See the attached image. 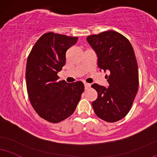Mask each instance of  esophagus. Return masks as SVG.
Here are the masks:
<instances>
[{
    "label": "esophagus",
    "instance_id": "esophagus-1",
    "mask_svg": "<svg viewBox=\"0 0 157 157\" xmlns=\"http://www.w3.org/2000/svg\"><path fill=\"white\" fill-rule=\"evenodd\" d=\"M84 89H85V90H88V89L90 88V86H91L90 84H87V83H84Z\"/></svg>",
    "mask_w": 157,
    "mask_h": 157
}]
</instances>
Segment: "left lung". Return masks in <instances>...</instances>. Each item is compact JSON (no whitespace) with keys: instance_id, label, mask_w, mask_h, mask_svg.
<instances>
[{"instance_id":"1","label":"left lung","mask_w":157,"mask_h":157,"mask_svg":"<svg viewBox=\"0 0 157 157\" xmlns=\"http://www.w3.org/2000/svg\"><path fill=\"white\" fill-rule=\"evenodd\" d=\"M98 56V65L106 75L108 88L98 84L92 87L98 92L92 102L98 117L115 122L128 113L138 90V68L134 50L130 42L119 33L109 30L86 38Z\"/></svg>"}]
</instances>
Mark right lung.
<instances>
[{"label":"right lung","mask_w":157,"mask_h":157,"mask_svg":"<svg viewBox=\"0 0 157 157\" xmlns=\"http://www.w3.org/2000/svg\"><path fill=\"white\" fill-rule=\"evenodd\" d=\"M77 37L50 32L38 39L28 57L26 85L30 103L40 117L58 123L72 115L84 90V84L59 81L66 52Z\"/></svg>","instance_id":"obj_1"}]
</instances>
